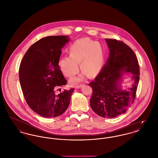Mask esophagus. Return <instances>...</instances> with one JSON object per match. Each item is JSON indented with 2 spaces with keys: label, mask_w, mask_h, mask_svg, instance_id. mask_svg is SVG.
I'll use <instances>...</instances> for the list:
<instances>
[{
  "label": "esophagus",
  "mask_w": 158,
  "mask_h": 158,
  "mask_svg": "<svg viewBox=\"0 0 158 158\" xmlns=\"http://www.w3.org/2000/svg\"><path fill=\"white\" fill-rule=\"evenodd\" d=\"M83 85H84V84H79V85H77L75 86V89H79V88H80V87H83Z\"/></svg>",
  "instance_id": "34e87169"
}]
</instances>
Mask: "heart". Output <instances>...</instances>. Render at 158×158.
<instances>
[{
    "label": "heart",
    "instance_id": "b5f03b06",
    "mask_svg": "<svg viewBox=\"0 0 158 158\" xmlns=\"http://www.w3.org/2000/svg\"><path fill=\"white\" fill-rule=\"evenodd\" d=\"M70 55L60 58L59 61V67L63 74L72 77L79 72L80 69L84 73L72 78L69 82L73 85L82 81L87 75L94 77L101 70L104 55L101 47L89 38L79 39L72 44L69 47Z\"/></svg>",
    "mask_w": 158,
    "mask_h": 158
}]
</instances>
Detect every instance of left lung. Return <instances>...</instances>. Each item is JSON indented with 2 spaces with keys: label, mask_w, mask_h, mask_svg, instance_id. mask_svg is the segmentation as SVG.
<instances>
[{
  "label": "left lung",
  "mask_w": 158,
  "mask_h": 158,
  "mask_svg": "<svg viewBox=\"0 0 158 158\" xmlns=\"http://www.w3.org/2000/svg\"><path fill=\"white\" fill-rule=\"evenodd\" d=\"M105 40L110 56L102 71L89 84L92 88L90 104L98 116L113 118L125 113L134 102L139 67L135 54L126 44L114 39ZM123 72L133 75L135 83L128 91H122L119 85Z\"/></svg>",
  "instance_id": "left-lung-1"
}]
</instances>
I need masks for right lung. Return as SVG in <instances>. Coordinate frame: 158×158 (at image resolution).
<instances>
[{"label":"right lung","mask_w":158,"mask_h":158,"mask_svg":"<svg viewBox=\"0 0 158 158\" xmlns=\"http://www.w3.org/2000/svg\"><path fill=\"white\" fill-rule=\"evenodd\" d=\"M67 36H49L35 42L24 54L19 69L21 89L27 104L44 117L60 116L67 110L74 88L56 90L66 85L59 65ZM58 91V90H57Z\"/></svg>","instance_id":"1"}]
</instances>
